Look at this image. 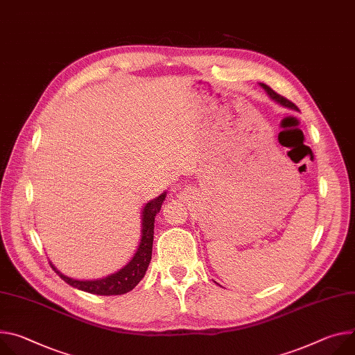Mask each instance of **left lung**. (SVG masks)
Instances as JSON below:
<instances>
[{"mask_svg":"<svg viewBox=\"0 0 355 355\" xmlns=\"http://www.w3.org/2000/svg\"><path fill=\"white\" fill-rule=\"evenodd\" d=\"M261 86L268 92V94L270 96V98L275 101V102H277V103H280L282 106H284V107H288V109H293V110H299L297 109V106L295 105V103H292L290 102L288 99H286V98H283L282 94H279V93H276L272 87H269L268 85H265V83H261Z\"/></svg>","mask_w":355,"mask_h":355,"instance_id":"obj_1","label":"left lung"}]
</instances>
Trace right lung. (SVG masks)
Returning a JSON list of instances; mask_svg holds the SVG:
<instances>
[{
  "label": "right lung",
  "mask_w": 355,
  "mask_h": 355,
  "mask_svg": "<svg viewBox=\"0 0 355 355\" xmlns=\"http://www.w3.org/2000/svg\"><path fill=\"white\" fill-rule=\"evenodd\" d=\"M167 194H161L159 197L150 201L144 209H143V232H141V241L137 248V252L135 253L133 259L128 262L123 269H120L117 273L110 275L105 279L98 280H76L72 277H68L62 275L52 263V269L58 273V276L65 280L72 287H76L83 292L101 295V296H117L124 295L127 292L133 290L140 280L144 277L146 270L151 261V252H153V239H154V218L157 212H159L163 201L166 200Z\"/></svg>",
  "instance_id": "right-lung-1"
}]
</instances>
